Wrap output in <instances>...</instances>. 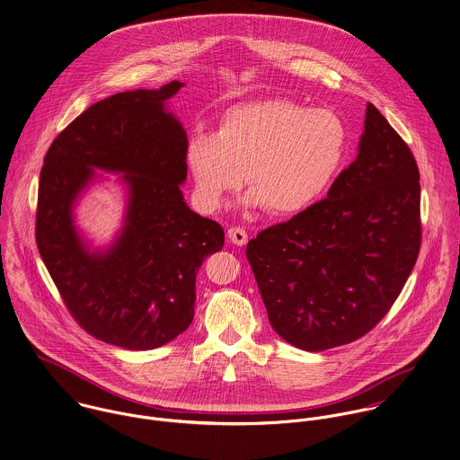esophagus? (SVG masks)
Segmentation results:
<instances>
[{
	"mask_svg": "<svg viewBox=\"0 0 460 460\" xmlns=\"http://www.w3.org/2000/svg\"><path fill=\"white\" fill-rule=\"evenodd\" d=\"M227 240L231 242V243H234V245H238V247H243L247 242H249V234H247V231L243 229V227H231V229H227Z\"/></svg>",
	"mask_w": 460,
	"mask_h": 460,
	"instance_id": "1",
	"label": "esophagus"
}]
</instances>
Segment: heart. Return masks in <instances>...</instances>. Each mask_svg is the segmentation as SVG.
<instances>
[{
    "label": "heart",
    "mask_w": 460,
    "mask_h": 460,
    "mask_svg": "<svg viewBox=\"0 0 460 460\" xmlns=\"http://www.w3.org/2000/svg\"><path fill=\"white\" fill-rule=\"evenodd\" d=\"M348 146L349 128L337 112L271 99L231 107L217 132L196 130L187 143V164L206 208L222 205L245 172V203L288 217L328 190Z\"/></svg>",
    "instance_id": "heart-1"
}]
</instances>
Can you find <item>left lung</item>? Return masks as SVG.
<instances>
[{
    "instance_id": "8db88e82",
    "label": "left lung",
    "mask_w": 460,
    "mask_h": 460,
    "mask_svg": "<svg viewBox=\"0 0 460 460\" xmlns=\"http://www.w3.org/2000/svg\"><path fill=\"white\" fill-rule=\"evenodd\" d=\"M421 245L420 172L406 141L367 105L358 156L291 220L247 245L270 324L324 351L368 333L399 298Z\"/></svg>"
}]
</instances>
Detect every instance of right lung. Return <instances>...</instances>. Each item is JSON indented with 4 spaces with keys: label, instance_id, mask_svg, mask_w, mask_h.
I'll return each instance as SVG.
<instances>
[{
    "label": "right lung",
    "instance_id": "right-lung-1",
    "mask_svg": "<svg viewBox=\"0 0 460 460\" xmlns=\"http://www.w3.org/2000/svg\"><path fill=\"white\" fill-rule=\"evenodd\" d=\"M181 86L93 103L58 134L40 171L35 238L63 304L92 337L132 351L190 326L198 270L224 245L222 226L194 213L180 190L189 141L164 102ZM93 168L123 172L129 185L124 231L105 253H90L71 220Z\"/></svg>",
    "mask_w": 460,
    "mask_h": 460
}]
</instances>
